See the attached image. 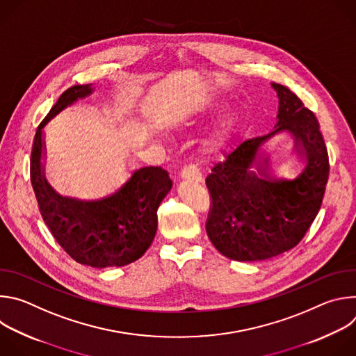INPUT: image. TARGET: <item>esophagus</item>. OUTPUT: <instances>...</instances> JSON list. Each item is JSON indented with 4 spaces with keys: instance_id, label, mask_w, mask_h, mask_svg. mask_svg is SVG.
I'll use <instances>...</instances> for the list:
<instances>
[{
    "instance_id": "obj_1",
    "label": "esophagus",
    "mask_w": 356,
    "mask_h": 356,
    "mask_svg": "<svg viewBox=\"0 0 356 356\" xmlns=\"http://www.w3.org/2000/svg\"><path fill=\"white\" fill-rule=\"evenodd\" d=\"M180 179L181 180H191V181H195V183H201L202 181V176L201 173L198 172V169L195 166H186L181 172H180Z\"/></svg>"
}]
</instances>
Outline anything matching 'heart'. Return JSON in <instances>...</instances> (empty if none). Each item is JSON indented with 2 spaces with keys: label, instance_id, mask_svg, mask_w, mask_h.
Here are the masks:
<instances>
[{
  "label": "heart",
  "instance_id": "heart-1",
  "mask_svg": "<svg viewBox=\"0 0 356 356\" xmlns=\"http://www.w3.org/2000/svg\"><path fill=\"white\" fill-rule=\"evenodd\" d=\"M224 107H225L224 99L218 97H214V95L202 97L197 101H193V103H190L180 114L173 117V120L169 122V127L177 131L195 128L201 124L210 121L211 118L217 117L224 110ZM238 124H239L238 113L232 110L222 113L213 124L204 140L206 154L211 155L221 150L234 136L238 128Z\"/></svg>",
  "mask_w": 356,
  "mask_h": 356
}]
</instances>
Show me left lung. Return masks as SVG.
<instances>
[{
	"label": "left lung",
	"instance_id": "obj_1",
	"mask_svg": "<svg viewBox=\"0 0 356 356\" xmlns=\"http://www.w3.org/2000/svg\"><path fill=\"white\" fill-rule=\"evenodd\" d=\"M272 87L279 97L276 129L238 145L206 179L213 201L207 235L232 261H265L294 248L317 217L328 181V154L314 113L290 88ZM283 130L295 136L298 153L307 161L293 181L270 177L268 159L260 154V146Z\"/></svg>",
	"mask_w": 356,
	"mask_h": 356
}]
</instances>
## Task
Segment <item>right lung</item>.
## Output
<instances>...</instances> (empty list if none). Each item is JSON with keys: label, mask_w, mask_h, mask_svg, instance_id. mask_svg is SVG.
I'll use <instances>...</instances> for the list:
<instances>
[{"label": "right lung", "mask_w": 356, "mask_h": 356, "mask_svg": "<svg viewBox=\"0 0 356 356\" xmlns=\"http://www.w3.org/2000/svg\"><path fill=\"white\" fill-rule=\"evenodd\" d=\"M94 91L91 84L66 90L39 125L31 154V183L47 228L67 255L91 268L125 266L150 246L158 228V209L172 188L169 173L147 166L135 170L114 194L79 200L58 194L44 179L43 127L79 98Z\"/></svg>", "instance_id": "add662e5"}]
</instances>
